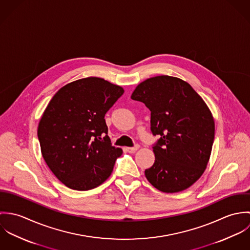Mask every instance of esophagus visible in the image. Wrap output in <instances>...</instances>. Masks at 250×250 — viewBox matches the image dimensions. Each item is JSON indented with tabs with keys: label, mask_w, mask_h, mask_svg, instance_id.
Wrapping results in <instances>:
<instances>
[{
	"label": "esophagus",
	"mask_w": 250,
	"mask_h": 250,
	"mask_svg": "<svg viewBox=\"0 0 250 250\" xmlns=\"http://www.w3.org/2000/svg\"><path fill=\"white\" fill-rule=\"evenodd\" d=\"M139 148H140V145H139V144H136L134 147H127L126 150H127L129 153H135Z\"/></svg>",
	"instance_id": "34e87169"
}]
</instances>
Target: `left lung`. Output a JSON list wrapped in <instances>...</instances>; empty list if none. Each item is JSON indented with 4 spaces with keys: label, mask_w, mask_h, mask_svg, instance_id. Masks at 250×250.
Here are the masks:
<instances>
[{
    "label": "left lung",
    "mask_w": 250,
    "mask_h": 250,
    "mask_svg": "<svg viewBox=\"0 0 250 250\" xmlns=\"http://www.w3.org/2000/svg\"><path fill=\"white\" fill-rule=\"evenodd\" d=\"M131 98L151 111V131L161 138L153 146L154 165L145 177L157 189H187L204 173L214 143L210 108L187 82L167 75L141 83Z\"/></svg>",
    "instance_id": "obj_1"
}]
</instances>
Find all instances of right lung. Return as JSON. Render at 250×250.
<instances>
[{
	"label": "right lung",
	"mask_w": 250,
	"mask_h": 250,
	"mask_svg": "<svg viewBox=\"0 0 250 250\" xmlns=\"http://www.w3.org/2000/svg\"><path fill=\"white\" fill-rule=\"evenodd\" d=\"M123 93L120 85L87 77L62 86L45 108L37 128L41 154L69 188L88 190L110 176L122 149L110 143L105 114Z\"/></svg>",
	"instance_id": "1"
}]
</instances>
